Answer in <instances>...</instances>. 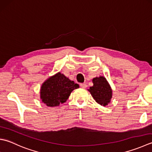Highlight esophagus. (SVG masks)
I'll return each mask as SVG.
<instances>
[{
	"label": "esophagus",
	"mask_w": 152,
	"mask_h": 152,
	"mask_svg": "<svg viewBox=\"0 0 152 152\" xmlns=\"http://www.w3.org/2000/svg\"><path fill=\"white\" fill-rule=\"evenodd\" d=\"M80 86L82 88H86V87H87V84H86V83H82V84H80Z\"/></svg>",
	"instance_id": "esophagus-1"
}]
</instances>
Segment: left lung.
Segmentation results:
<instances>
[{
  "label": "left lung",
  "instance_id": "8db88e82",
  "mask_svg": "<svg viewBox=\"0 0 152 152\" xmlns=\"http://www.w3.org/2000/svg\"><path fill=\"white\" fill-rule=\"evenodd\" d=\"M92 82L94 86L88 91L97 103L103 106L107 105L112 98V90L106 78L103 76L96 77Z\"/></svg>",
  "mask_w": 152,
  "mask_h": 152
}]
</instances>
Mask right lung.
I'll return each mask as SVG.
<instances>
[{"label":"right lung","mask_w":152,"mask_h":152,"mask_svg":"<svg viewBox=\"0 0 152 152\" xmlns=\"http://www.w3.org/2000/svg\"><path fill=\"white\" fill-rule=\"evenodd\" d=\"M78 88V84L71 81L63 74L58 72L43 82L40 90V97L47 106H58L66 102L71 92Z\"/></svg>","instance_id":"add662e5"}]
</instances>
